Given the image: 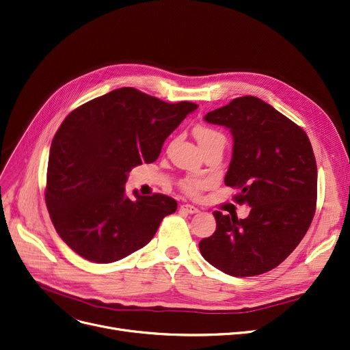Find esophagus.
Wrapping results in <instances>:
<instances>
[{
	"label": "esophagus",
	"instance_id": "1",
	"mask_svg": "<svg viewBox=\"0 0 350 350\" xmlns=\"http://www.w3.org/2000/svg\"><path fill=\"white\" fill-rule=\"evenodd\" d=\"M180 210L185 211V213H190V215H194V213H199V208L191 206V204H181Z\"/></svg>",
	"mask_w": 350,
	"mask_h": 350
}]
</instances>
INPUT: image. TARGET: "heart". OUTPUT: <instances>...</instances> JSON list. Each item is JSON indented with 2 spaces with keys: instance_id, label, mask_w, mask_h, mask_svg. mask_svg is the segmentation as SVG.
Listing matches in <instances>:
<instances>
[{
  "instance_id": "1",
  "label": "heart",
  "mask_w": 350,
  "mask_h": 350,
  "mask_svg": "<svg viewBox=\"0 0 350 350\" xmlns=\"http://www.w3.org/2000/svg\"><path fill=\"white\" fill-rule=\"evenodd\" d=\"M193 134L202 150L208 146H213V144L224 146V143H226L224 135L220 131L211 129L208 126H203V124L196 126L193 130ZM204 186H206V181L200 177H187L180 183L181 190L187 193L189 196H196Z\"/></svg>"
}]
</instances>
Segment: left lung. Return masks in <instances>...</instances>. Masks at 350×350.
<instances>
[{
	"instance_id": "left-lung-1",
	"label": "left lung",
	"mask_w": 350,
	"mask_h": 350,
	"mask_svg": "<svg viewBox=\"0 0 350 350\" xmlns=\"http://www.w3.org/2000/svg\"><path fill=\"white\" fill-rule=\"evenodd\" d=\"M233 135L224 183L239 190L246 219L215 211L216 232L199 243L204 259L234 278L279 266L306 234L317 197V165L308 134L263 100L245 96L204 116Z\"/></svg>"
}]
</instances>
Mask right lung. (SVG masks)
<instances>
[{
  "label": "right lung",
  "mask_w": 350,
  "mask_h": 350,
  "mask_svg": "<svg viewBox=\"0 0 350 350\" xmlns=\"http://www.w3.org/2000/svg\"><path fill=\"white\" fill-rule=\"evenodd\" d=\"M197 104L123 87L71 111L49 157L45 203L58 236L84 259L113 263L144 247L177 208L169 196L126 194L133 167L157 160Z\"/></svg>",
  "instance_id": "1"
}]
</instances>
